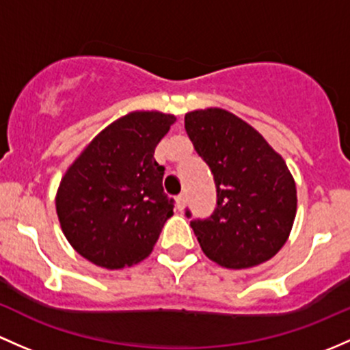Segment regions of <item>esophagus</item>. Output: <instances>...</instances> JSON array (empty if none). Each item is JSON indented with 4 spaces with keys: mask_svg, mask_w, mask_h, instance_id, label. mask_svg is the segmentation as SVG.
<instances>
[{
    "mask_svg": "<svg viewBox=\"0 0 350 350\" xmlns=\"http://www.w3.org/2000/svg\"><path fill=\"white\" fill-rule=\"evenodd\" d=\"M176 206H178L179 211H183V209H185V206H186V196H185V194H179V196L176 198Z\"/></svg>",
    "mask_w": 350,
    "mask_h": 350,
    "instance_id": "34e87169",
    "label": "esophagus"
}]
</instances>
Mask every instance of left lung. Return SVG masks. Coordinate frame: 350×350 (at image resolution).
<instances>
[{"label":"left lung","mask_w":350,"mask_h":350,"mask_svg":"<svg viewBox=\"0 0 350 350\" xmlns=\"http://www.w3.org/2000/svg\"><path fill=\"white\" fill-rule=\"evenodd\" d=\"M185 127L211 169L218 196L209 218L191 221L204 255L233 270L273 258L297 215L295 181L283 157L255 127L224 109L187 112Z\"/></svg>","instance_id":"left-lung-1"}]
</instances>
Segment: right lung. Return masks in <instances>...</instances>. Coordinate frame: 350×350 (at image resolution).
Wrapping results in <instances>:
<instances>
[{"instance_id":"right-lung-1","label":"right lung","mask_w":350,"mask_h":350,"mask_svg":"<svg viewBox=\"0 0 350 350\" xmlns=\"http://www.w3.org/2000/svg\"><path fill=\"white\" fill-rule=\"evenodd\" d=\"M174 122L157 110L129 112L70 164L55 204L65 238L88 262L119 270L150 255L174 208L154 149Z\"/></svg>"}]
</instances>
